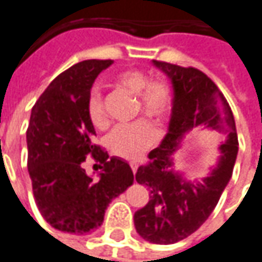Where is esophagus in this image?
<instances>
[{"instance_id": "1", "label": "esophagus", "mask_w": 262, "mask_h": 262, "mask_svg": "<svg viewBox=\"0 0 262 262\" xmlns=\"http://www.w3.org/2000/svg\"><path fill=\"white\" fill-rule=\"evenodd\" d=\"M130 168H132V172H133V173H136V170H138V163H136V162H130Z\"/></svg>"}]
</instances>
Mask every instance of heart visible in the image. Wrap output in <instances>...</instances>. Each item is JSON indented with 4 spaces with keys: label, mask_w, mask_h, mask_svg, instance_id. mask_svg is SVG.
I'll return each mask as SVG.
<instances>
[{
    "label": "heart",
    "mask_w": 262,
    "mask_h": 262,
    "mask_svg": "<svg viewBox=\"0 0 262 262\" xmlns=\"http://www.w3.org/2000/svg\"><path fill=\"white\" fill-rule=\"evenodd\" d=\"M113 83L138 99L135 115H143L155 124H162L173 107V93L165 80L149 79L145 71L127 69L117 73ZM87 117L96 129H106L108 119L99 92H92L87 99ZM156 132L146 120H138L126 126H117L106 138L107 149L122 159L135 161L155 143Z\"/></svg>",
    "instance_id": "1"
}]
</instances>
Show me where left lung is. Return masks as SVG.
<instances>
[{
    "label": "left lung",
    "instance_id": "left-lung-1",
    "mask_svg": "<svg viewBox=\"0 0 262 262\" xmlns=\"http://www.w3.org/2000/svg\"><path fill=\"white\" fill-rule=\"evenodd\" d=\"M154 64L172 80L175 97L168 135L136 172L138 183L149 189V201L135 212V228L146 241L166 245L193 234L211 215L232 176L238 136L228 101L205 73L158 60ZM199 124L228 131L229 140L221 145L213 173L204 183L192 184L173 172L171 155L183 133Z\"/></svg>",
    "mask_w": 262,
    "mask_h": 262
}]
</instances>
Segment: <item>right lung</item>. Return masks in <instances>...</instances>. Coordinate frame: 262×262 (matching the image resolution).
Wrapping results in <instances>:
<instances>
[{"mask_svg": "<svg viewBox=\"0 0 262 262\" xmlns=\"http://www.w3.org/2000/svg\"><path fill=\"white\" fill-rule=\"evenodd\" d=\"M113 60H86L58 74L38 97L27 129L28 173L34 199L53 228L84 235L103 224L113 198L133 183L129 163L108 158L93 142V124L87 117V99L100 71ZM92 156L103 167L93 181L82 169Z\"/></svg>", "mask_w": 262, "mask_h": 262, "instance_id": "obj_1", "label": "right lung"}]
</instances>
